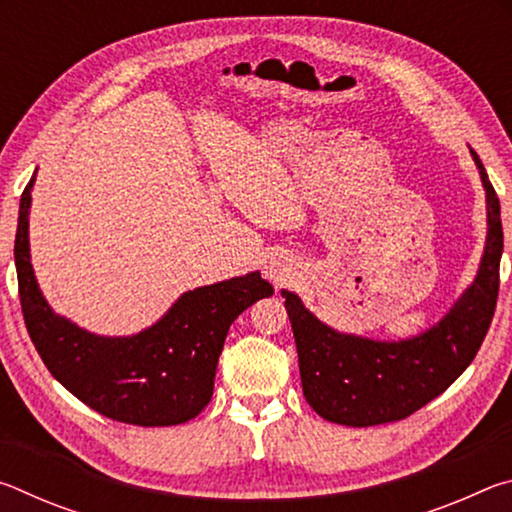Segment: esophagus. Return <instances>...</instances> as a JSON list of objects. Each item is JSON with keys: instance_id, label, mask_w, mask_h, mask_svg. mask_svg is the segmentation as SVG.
<instances>
[{"instance_id": "1", "label": "esophagus", "mask_w": 512, "mask_h": 512, "mask_svg": "<svg viewBox=\"0 0 512 512\" xmlns=\"http://www.w3.org/2000/svg\"><path fill=\"white\" fill-rule=\"evenodd\" d=\"M266 277L280 289L293 287V282H296V271H293V268L287 264H271V266H266Z\"/></svg>"}]
</instances>
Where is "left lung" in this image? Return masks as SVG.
Here are the masks:
<instances>
[{"label": "left lung", "instance_id": "8db88e82", "mask_svg": "<svg viewBox=\"0 0 512 512\" xmlns=\"http://www.w3.org/2000/svg\"><path fill=\"white\" fill-rule=\"evenodd\" d=\"M472 155L488 196V241L474 284L436 327L400 343L339 334L309 314L298 296L282 291L302 393L320 418L348 427L404 420L445 393L474 361L497 309L504 230L495 187L479 155Z\"/></svg>", "mask_w": 512, "mask_h": 512}]
</instances>
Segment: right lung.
<instances>
[{"instance_id": "1", "label": "right lung", "mask_w": 512, "mask_h": 512, "mask_svg": "<svg viewBox=\"0 0 512 512\" xmlns=\"http://www.w3.org/2000/svg\"><path fill=\"white\" fill-rule=\"evenodd\" d=\"M31 183L15 232L17 291L27 332L51 375L110 420L169 427L196 418L212 400L230 325L253 302L273 296L259 273L187 291L160 323L128 339H106L56 316L42 298L29 259Z\"/></svg>"}]
</instances>
